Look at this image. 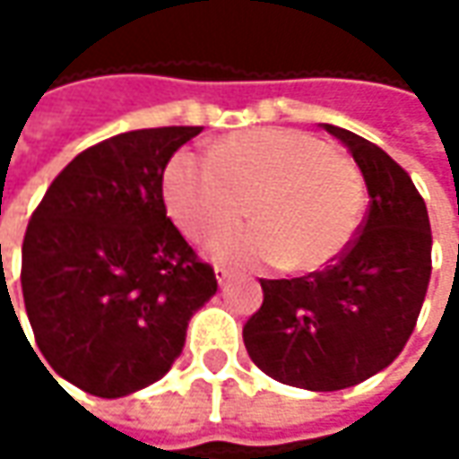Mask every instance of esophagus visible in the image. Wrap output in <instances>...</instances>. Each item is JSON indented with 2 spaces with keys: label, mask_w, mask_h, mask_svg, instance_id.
I'll return each mask as SVG.
<instances>
[{
  "label": "esophagus",
  "mask_w": 459,
  "mask_h": 459,
  "mask_svg": "<svg viewBox=\"0 0 459 459\" xmlns=\"http://www.w3.org/2000/svg\"><path fill=\"white\" fill-rule=\"evenodd\" d=\"M214 275H217V283H220V286H224V283L230 281V271H227V268H214Z\"/></svg>",
  "instance_id": "34e87169"
}]
</instances>
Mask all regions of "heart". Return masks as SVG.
Wrapping results in <instances>:
<instances>
[{
    "label": "heart",
    "instance_id": "obj_1",
    "mask_svg": "<svg viewBox=\"0 0 459 459\" xmlns=\"http://www.w3.org/2000/svg\"><path fill=\"white\" fill-rule=\"evenodd\" d=\"M168 214L196 242L250 217L255 227L212 245L220 263L316 273L347 253L360 230L365 181L322 140L286 127L224 137L209 158L178 152L163 178Z\"/></svg>",
    "mask_w": 459,
    "mask_h": 459
}]
</instances>
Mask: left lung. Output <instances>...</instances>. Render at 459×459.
Returning <instances> with one entry per match:
<instances>
[{"label":"left lung","instance_id":"obj_1","mask_svg":"<svg viewBox=\"0 0 459 459\" xmlns=\"http://www.w3.org/2000/svg\"><path fill=\"white\" fill-rule=\"evenodd\" d=\"M360 168L370 209L360 235L322 273L260 281L263 307L242 340L278 383L342 391L396 360L432 275L427 204L396 160L360 134L325 125Z\"/></svg>","mask_w":459,"mask_h":459}]
</instances>
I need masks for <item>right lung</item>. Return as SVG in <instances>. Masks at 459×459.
Listing matches in <instances>:
<instances>
[{"instance_id":"1","label":"right lung","mask_w":459,"mask_h":459,"mask_svg":"<svg viewBox=\"0 0 459 459\" xmlns=\"http://www.w3.org/2000/svg\"><path fill=\"white\" fill-rule=\"evenodd\" d=\"M199 133L133 130L83 151L27 224L22 296L35 342L91 396H130L163 378L191 316L217 293L163 204L170 155Z\"/></svg>"}]
</instances>
